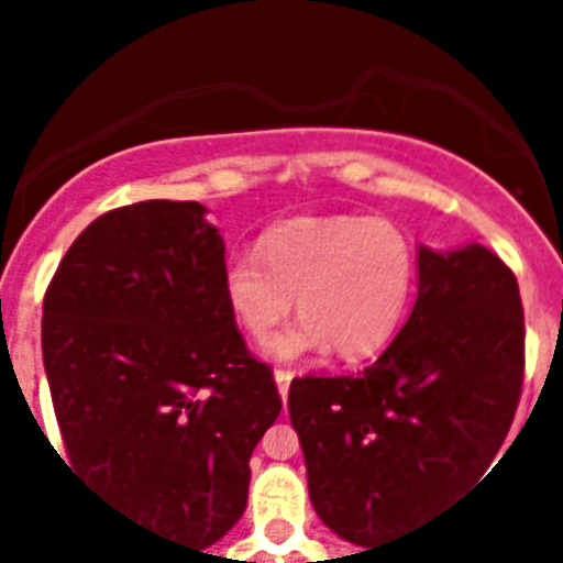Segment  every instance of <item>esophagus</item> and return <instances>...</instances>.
<instances>
[{
	"label": "esophagus",
	"mask_w": 563,
	"mask_h": 563,
	"mask_svg": "<svg viewBox=\"0 0 563 563\" xmlns=\"http://www.w3.org/2000/svg\"><path fill=\"white\" fill-rule=\"evenodd\" d=\"M276 386H278V395H282V400L287 397V391H290V380H292V372L287 369H276Z\"/></svg>",
	"instance_id": "34e87169"
}]
</instances>
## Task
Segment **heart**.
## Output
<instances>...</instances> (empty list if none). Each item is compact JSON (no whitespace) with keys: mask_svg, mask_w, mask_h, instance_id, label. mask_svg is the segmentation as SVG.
<instances>
[{"mask_svg":"<svg viewBox=\"0 0 563 563\" xmlns=\"http://www.w3.org/2000/svg\"><path fill=\"white\" fill-rule=\"evenodd\" d=\"M415 247L383 217H301L233 253L222 267V296L251 338H267L298 296L301 321L267 343L278 361L324 355L363 361L391 343L409 310Z\"/></svg>","mask_w":563,"mask_h":563,"instance_id":"obj_1","label":"heart"}]
</instances>
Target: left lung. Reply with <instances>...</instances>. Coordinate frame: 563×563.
<instances>
[{
    "label": "left lung",
    "mask_w": 563,
    "mask_h": 563,
    "mask_svg": "<svg viewBox=\"0 0 563 563\" xmlns=\"http://www.w3.org/2000/svg\"><path fill=\"white\" fill-rule=\"evenodd\" d=\"M417 301L357 375L290 383L316 514L361 547L402 536L485 474L525 380L514 271L482 245L417 251Z\"/></svg>",
    "instance_id": "8db88e82"
}]
</instances>
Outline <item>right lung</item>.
<instances>
[{"label":"right lung","instance_id":"obj_1","mask_svg":"<svg viewBox=\"0 0 563 563\" xmlns=\"http://www.w3.org/2000/svg\"><path fill=\"white\" fill-rule=\"evenodd\" d=\"M200 202L114 208L64 253L42 352L69 462L172 544L206 550L247 505L282 397L222 296Z\"/></svg>","mask_w":563,"mask_h":563}]
</instances>
